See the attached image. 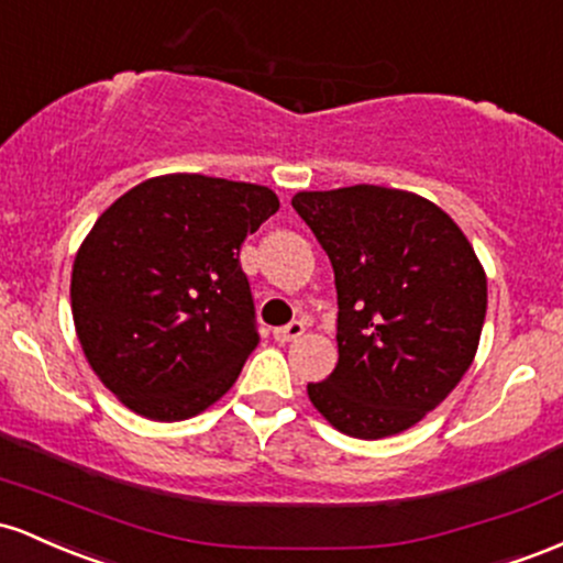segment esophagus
Returning <instances> with one entry per match:
<instances>
[{
    "mask_svg": "<svg viewBox=\"0 0 563 563\" xmlns=\"http://www.w3.org/2000/svg\"><path fill=\"white\" fill-rule=\"evenodd\" d=\"M302 332H306V324H302V321H289L287 327L274 330V338L279 340V343H295V340L302 338Z\"/></svg>",
    "mask_w": 563,
    "mask_h": 563,
    "instance_id": "34e87169",
    "label": "esophagus"
}]
</instances>
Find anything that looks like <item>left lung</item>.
<instances>
[{"mask_svg":"<svg viewBox=\"0 0 563 563\" xmlns=\"http://www.w3.org/2000/svg\"><path fill=\"white\" fill-rule=\"evenodd\" d=\"M295 212L330 257L338 366L308 399L340 433L412 428L463 380L486 316V276L457 223L383 186L300 191Z\"/></svg>","mask_w":563,"mask_h":563,"instance_id":"obj_1","label":"left lung"}]
</instances>
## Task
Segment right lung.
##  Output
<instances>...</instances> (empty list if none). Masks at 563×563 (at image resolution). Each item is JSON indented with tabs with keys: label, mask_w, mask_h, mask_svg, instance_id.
I'll return each mask as SVG.
<instances>
[{
	"label": "right lung",
	"mask_w": 563,
	"mask_h": 563,
	"mask_svg": "<svg viewBox=\"0 0 563 563\" xmlns=\"http://www.w3.org/2000/svg\"><path fill=\"white\" fill-rule=\"evenodd\" d=\"M279 210L271 188L159 175L95 220L71 271V313L100 383L132 412H205L261 343L239 250Z\"/></svg>",
	"instance_id": "obj_1"
}]
</instances>
